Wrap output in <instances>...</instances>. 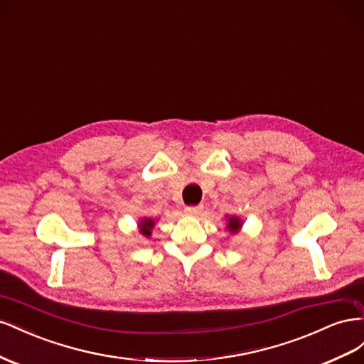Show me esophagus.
<instances>
[{"label": "esophagus", "instance_id": "1", "mask_svg": "<svg viewBox=\"0 0 364 364\" xmlns=\"http://www.w3.org/2000/svg\"><path fill=\"white\" fill-rule=\"evenodd\" d=\"M203 209H204V207L201 204L200 205H188L184 209V212L188 213V215H191V216H198L203 212Z\"/></svg>", "mask_w": 364, "mask_h": 364}]
</instances>
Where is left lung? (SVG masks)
<instances>
[{
  "label": "left lung",
  "mask_w": 364,
  "mask_h": 364,
  "mask_svg": "<svg viewBox=\"0 0 364 364\" xmlns=\"http://www.w3.org/2000/svg\"><path fill=\"white\" fill-rule=\"evenodd\" d=\"M242 227V221L240 220L237 216H228V223H227V228L230 230L232 233H237L241 230Z\"/></svg>",
  "instance_id": "8db88e82"
}]
</instances>
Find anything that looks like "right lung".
I'll return each instance as SVG.
<instances>
[{
    "label": "right lung",
    "instance_id": "right-lung-1",
    "mask_svg": "<svg viewBox=\"0 0 364 364\" xmlns=\"http://www.w3.org/2000/svg\"><path fill=\"white\" fill-rule=\"evenodd\" d=\"M155 225V221L151 220V218H143V220H140L139 223V228H140V233L144 235V236H151L152 233V228Z\"/></svg>",
    "mask_w": 364,
    "mask_h": 364
}]
</instances>
